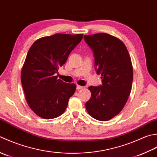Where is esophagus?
I'll use <instances>...</instances> for the list:
<instances>
[{"instance_id": "1", "label": "esophagus", "mask_w": 157, "mask_h": 157, "mask_svg": "<svg viewBox=\"0 0 157 157\" xmlns=\"http://www.w3.org/2000/svg\"><path fill=\"white\" fill-rule=\"evenodd\" d=\"M83 88V87L82 86H80V85H76V89H78V90H79V89H82Z\"/></svg>"}]
</instances>
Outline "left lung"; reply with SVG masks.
<instances>
[{
    "instance_id": "8db88e82",
    "label": "left lung",
    "mask_w": 157,
    "mask_h": 157,
    "mask_svg": "<svg viewBox=\"0 0 157 157\" xmlns=\"http://www.w3.org/2000/svg\"><path fill=\"white\" fill-rule=\"evenodd\" d=\"M84 40L94 52L95 71L101 76V85L89 87L91 97L85 107L95 119L106 121L127 101L133 82L132 61L124 43L112 35H84Z\"/></svg>"
}]
</instances>
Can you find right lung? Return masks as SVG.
<instances>
[{
	"mask_svg": "<svg viewBox=\"0 0 157 157\" xmlns=\"http://www.w3.org/2000/svg\"><path fill=\"white\" fill-rule=\"evenodd\" d=\"M82 38V34H56L38 39L28 51L21 81L28 105L43 119L62 114L75 94L76 85L57 79L56 74Z\"/></svg>",
	"mask_w": 157,
	"mask_h": 157,
	"instance_id": "1",
	"label": "right lung"
}]
</instances>
